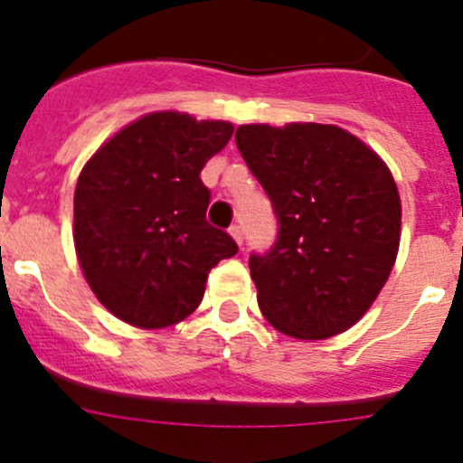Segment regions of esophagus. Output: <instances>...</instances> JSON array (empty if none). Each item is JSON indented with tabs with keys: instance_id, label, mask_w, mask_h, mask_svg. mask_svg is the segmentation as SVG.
<instances>
[{
	"instance_id": "esophagus-1",
	"label": "esophagus",
	"mask_w": 463,
	"mask_h": 463,
	"mask_svg": "<svg viewBox=\"0 0 463 463\" xmlns=\"http://www.w3.org/2000/svg\"><path fill=\"white\" fill-rule=\"evenodd\" d=\"M229 236H232V239H234L236 243H241V241H243V229H241L239 222L229 227Z\"/></svg>"
}]
</instances>
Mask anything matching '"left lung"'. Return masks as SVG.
<instances>
[{"label": "left lung", "instance_id": "left-lung-1", "mask_svg": "<svg viewBox=\"0 0 463 463\" xmlns=\"http://www.w3.org/2000/svg\"><path fill=\"white\" fill-rule=\"evenodd\" d=\"M236 146L271 196L280 234L250 257L269 325L325 341L362 320L394 269L401 196L390 166L338 125H241Z\"/></svg>", "mask_w": 463, "mask_h": 463}]
</instances>
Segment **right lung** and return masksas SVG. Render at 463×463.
<instances>
[{
  "label": "right lung",
  "mask_w": 463,
  "mask_h": 463,
  "mask_svg": "<svg viewBox=\"0 0 463 463\" xmlns=\"http://www.w3.org/2000/svg\"><path fill=\"white\" fill-rule=\"evenodd\" d=\"M234 134L227 120L155 110L125 125L85 162L73 192V245L94 297L137 329L194 313L211 269L236 255L206 222L203 165Z\"/></svg>",
  "instance_id": "obj_1"
}]
</instances>
